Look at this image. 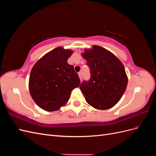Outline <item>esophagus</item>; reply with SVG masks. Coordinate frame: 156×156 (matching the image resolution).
<instances>
[{"instance_id": "esophagus-1", "label": "esophagus", "mask_w": 156, "mask_h": 156, "mask_svg": "<svg viewBox=\"0 0 156 156\" xmlns=\"http://www.w3.org/2000/svg\"><path fill=\"white\" fill-rule=\"evenodd\" d=\"M78 75H79V79H80V80H81V81H82V79H83V76H82V73H81V72H79V73H78Z\"/></svg>"}]
</instances>
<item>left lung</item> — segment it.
I'll list each match as a JSON object with an SVG mask.
<instances>
[{
	"label": "left lung",
	"mask_w": 156,
	"mask_h": 156,
	"mask_svg": "<svg viewBox=\"0 0 156 156\" xmlns=\"http://www.w3.org/2000/svg\"><path fill=\"white\" fill-rule=\"evenodd\" d=\"M87 61L90 79L79 88L89 105L97 109L107 110L120 101L128 79L123 64L111 52L94 45L81 54Z\"/></svg>",
	"instance_id": "left-lung-1"
}]
</instances>
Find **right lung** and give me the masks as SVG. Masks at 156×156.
Returning <instances> with one entry per match:
<instances>
[{
    "instance_id": "obj_1",
    "label": "right lung",
    "mask_w": 156,
    "mask_h": 156,
    "mask_svg": "<svg viewBox=\"0 0 156 156\" xmlns=\"http://www.w3.org/2000/svg\"><path fill=\"white\" fill-rule=\"evenodd\" d=\"M73 51L58 47L49 51L33 66L29 82L30 96L42 109L55 111L66 104L71 92L81 83L68 59Z\"/></svg>"
}]
</instances>
